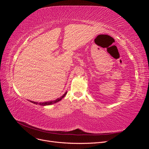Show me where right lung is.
<instances>
[{"label":"right lung","mask_w":149,"mask_h":149,"mask_svg":"<svg viewBox=\"0 0 149 149\" xmlns=\"http://www.w3.org/2000/svg\"><path fill=\"white\" fill-rule=\"evenodd\" d=\"M67 92H66L62 96H61L60 97H58V99H56V100H54V101H47V102H34V101H30L31 102H32L33 104H39L40 106H48V105H51V104H55V103H56L58 102H59L60 101H61L65 95L66 94Z\"/></svg>","instance_id":"add662e5"}]
</instances>
